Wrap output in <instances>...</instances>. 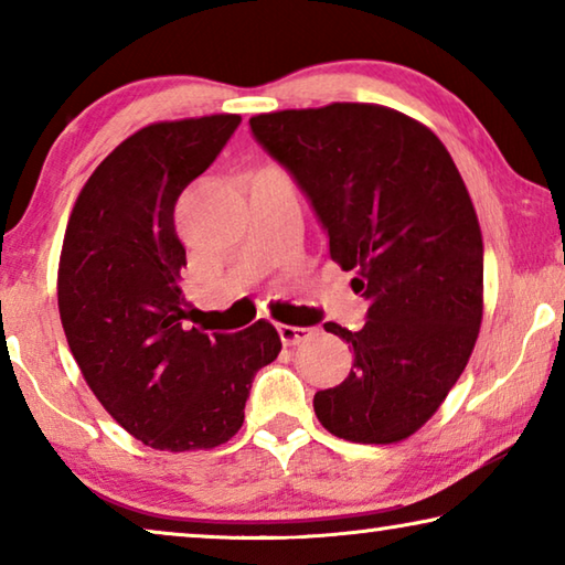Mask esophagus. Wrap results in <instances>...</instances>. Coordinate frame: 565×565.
<instances>
[{
  "mask_svg": "<svg viewBox=\"0 0 565 565\" xmlns=\"http://www.w3.org/2000/svg\"><path fill=\"white\" fill-rule=\"evenodd\" d=\"M276 331H279L281 341L286 343V347H296V343H301L311 337V329L306 327H289V323H279L276 327Z\"/></svg>",
  "mask_w": 565,
  "mask_h": 565,
  "instance_id": "obj_1",
  "label": "esophagus"
}]
</instances>
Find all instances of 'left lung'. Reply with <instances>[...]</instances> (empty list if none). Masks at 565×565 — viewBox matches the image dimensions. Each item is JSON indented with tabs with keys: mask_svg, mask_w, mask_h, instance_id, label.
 Listing matches in <instances>:
<instances>
[{
	"mask_svg": "<svg viewBox=\"0 0 565 565\" xmlns=\"http://www.w3.org/2000/svg\"><path fill=\"white\" fill-rule=\"evenodd\" d=\"M248 124L369 301L359 331L323 323L353 349V366L317 391L313 411L347 441H404L444 404L481 329L483 238L463 179L431 129L379 104L284 109Z\"/></svg>",
	"mask_w": 565,
	"mask_h": 565,
	"instance_id": "left-lung-1",
	"label": "left lung"
}]
</instances>
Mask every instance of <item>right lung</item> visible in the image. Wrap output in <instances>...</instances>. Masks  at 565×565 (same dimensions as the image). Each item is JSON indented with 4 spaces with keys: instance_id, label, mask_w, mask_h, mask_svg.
Instances as JSON below:
<instances>
[{
    "instance_id": "1",
    "label": "right lung",
    "mask_w": 565,
    "mask_h": 565,
    "mask_svg": "<svg viewBox=\"0 0 565 565\" xmlns=\"http://www.w3.org/2000/svg\"><path fill=\"white\" fill-rule=\"evenodd\" d=\"M238 124L212 114L131 134L94 169L66 224L56 296L72 356L109 416L159 451L226 444L256 371L281 351L269 321L238 333L184 323L174 206Z\"/></svg>"
}]
</instances>
